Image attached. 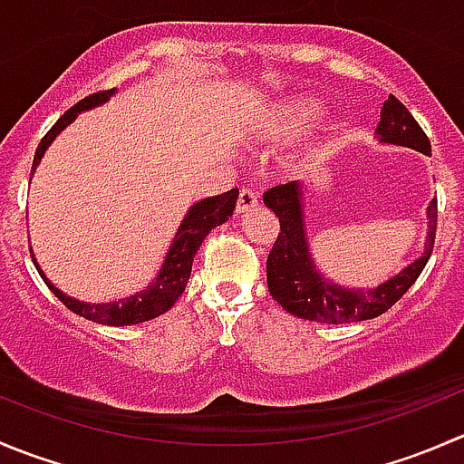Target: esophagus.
I'll return each instance as SVG.
<instances>
[{
	"label": "esophagus",
	"mask_w": 464,
	"mask_h": 464,
	"mask_svg": "<svg viewBox=\"0 0 464 464\" xmlns=\"http://www.w3.org/2000/svg\"><path fill=\"white\" fill-rule=\"evenodd\" d=\"M256 206H258V192L251 190V188H242L240 190V197H237V206L236 210L237 213H249V210H254Z\"/></svg>",
	"instance_id": "esophagus-1"
}]
</instances>
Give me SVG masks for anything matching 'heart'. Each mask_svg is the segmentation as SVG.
<instances>
[{"label":"heart","mask_w":464,"mask_h":464,"mask_svg":"<svg viewBox=\"0 0 464 464\" xmlns=\"http://www.w3.org/2000/svg\"><path fill=\"white\" fill-rule=\"evenodd\" d=\"M322 99L313 94H296V97L283 99L274 103L265 120L258 127V136L265 140H281L299 133L308 122H313L317 115H322Z\"/></svg>","instance_id":"1"}]
</instances>
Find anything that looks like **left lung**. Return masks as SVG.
I'll use <instances>...</instances> for the list:
<instances>
[{"mask_svg":"<svg viewBox=\"0 0 464 464\" xmlns=\"http://www.w3.org/2000/svg\"><path fill=\"white\" fill-rule=\"evenodd\" d=\"M376 140L383 145L408 147L430 156V142L420 124L397 97L390 94L381 108V122L376 127ZM265 206L274 210L281 224L276 242L267 258V287L274 301L295 317L319 324H349L374 319L392 308L417 281L433 251L435 227H438V199L426 208L424 251L408 267L390 276L376 287H346L331 281L319 272L310 251L305 233V186L290 181L276 186L263 195Z\"/></svg>","mask_w":464,"mask_h":464,"instance_id":"obj_1","label":"left lung"}]
</instances>
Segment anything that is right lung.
<instances>
[{
	"mask_svg": "<svg viewBox=\"0 0 464 464\" xmlns=\"http://www.w3.org/2000/svg\"><path fill=\"white\" fill-rule=\"evenodd\" d=\"M115 92H118L115 88L106 90V92H94L90 94V97L81 99L76 106H72L70 111H67L65 115H63V118L49 129L47 136L40 140L38 150H35L31 177H34L35 168H38L40 160H43L44 151H47L49 145L56 140L58 133H61L63 129L70 127L79 112L92 111V108L102 106V103H106ZM236 201H237V188H233V190L224 192V195L206 197V199L192 204L190 208H188L186 218H183L181 224H179V231L174 233L172 245H169L163 265H160V269L156 272V276L147 283V287H142V290L133 292V295L129 296H122V299L118 301L90 304V301L74 299V296L61 292L52 281H49L47 274L40 269L38 260L35 258H34V265L35 269H38L40 276H43V281L47 283L49 290H52L53 295H56L58 299L72 310V313L81 314V317L90 319V322L103 324V326H131V324L150 322V319L168 313V310L177 304V299L183 295V290H186L188 285V278H190V272H192V260H195L201 242H204V237L208 236L215 227H219V224H224L228 218H231L233 208H236Z\"/></svg>",
	"mask_w": 464,
	"mask_h": 464,
	"instance_id": "add662e5",
	"label": "right lung"
}]
</instances>
